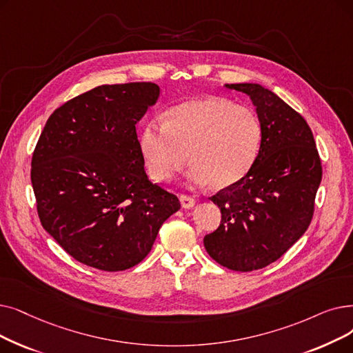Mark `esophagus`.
<instances>
[{"label": "esophagus", "mask_w": 353, "mask_h": 353, "mask_svg": "<svg viewBox=\"0 0 353 353\" xmlns=\"http://www.w3.org/2000/svg\"><path fill=\"white\" fill-rule=\"evenodd\" d=\"M180 203L185 209H190L194 206V199L189 194H180Z\"/></svg>", "instance_id": "34e87169"}]
</instances>
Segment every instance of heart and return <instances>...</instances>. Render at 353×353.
<instances>
[{"instance_id":"obj_1","label":"heart","mask_w":353,"mask_h":353,"mask_svg":"<svg viewBox=\"0 0 353 353\" xmlns=\"http://www.w3.org/2000/svg\"><path fill=\"white\" fill-rule=\"evenodd\" d=\"M263 122L245 105L219 97L183 101L164 119H151L140 134V151L148 176L168 181L194 163L189 180L194 185L225 189L248 174L263 143ZM190 154L188 155L187 152Z\"/></svg>"}]
</instances>
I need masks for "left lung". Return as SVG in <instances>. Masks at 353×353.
<instances>
[{"mask_svg": "<svg viewBox=\"0 0 353 353\" xmlns=\"http://www.w3.org/2000/svg\"><path fill=\"white\" fill-rule=\"evenodd\" d=\"M225 86L251 98L263 143L248 174L209 197L222 219L203 243L221 265L248 272L277 261L307 231L321 163L307 122L274 92L258 83Z\"/></svg>", "mask_w": 353, "mask_h": 353, "instance_id": "left-lung-1", "label": "left lung"}]
</instances>
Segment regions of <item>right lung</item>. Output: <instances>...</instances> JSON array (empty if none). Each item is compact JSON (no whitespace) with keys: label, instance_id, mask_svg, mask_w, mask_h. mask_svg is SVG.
Wrapping results in <instances>:
<instances>
[{"label":"right lung","instance_id":"1","mask_svg":"<svg viewBox=\"0 0 353 353\" xmlns=\"http://www.w3.org/2000/svg\"><path fill=\"white\" fill-rule=\"evenodd\" d=\"M160 95L151 82L102 85L57 108L32 159L43 228L76 261L128 270L147 256L176 194L151 183L135 124Z\"/></svg>","mask_w":353,"mask_h":353}]
</instances>
